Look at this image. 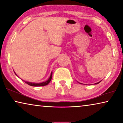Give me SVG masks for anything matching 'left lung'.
<instances>
[{
    "instance_id": "obj_1",
    "label": "left lung",
    "mask_w": 123,
    "mask_h": 123,
    "mask_svg": "<svg viewBox=\"0 0 123 123\" xmlns=\"http://www.w3.org/2000/svg\"><path fill=\"white\" fill-rule=\"evenodd\" d=\"M100 82H97V83H95V84H98V83H100ZM79 83H80V82H79ZM80 84H81V83H80Z\"/></svg>"
}]
</instances>
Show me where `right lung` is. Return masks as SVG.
Listing matches in <instances>:
<instances>
[{
    "label": "right lung",
    "mask_w": 123,
    "mask_h": 123,
    "mask_svg": "<svg viewBox=\"0 0 123 123\" xmlns=\"http://www.w3.org/2000/svg\"><path fill=\"white\" fill-rule=\"evenodd\" d=\"M14 73H15V75L17 76V75L16 74H15V72H14ZM52 72H51V75H50L49 79H48L47 81H44V82H42L35 83V82H28V81H24V80H22L25 81V82L26 83V84H27L28 85H30V86H46V85H48V84H49V83L50 82V81H51V79H52Z\"/></svg>",
    "instance_id": "1"
}]
</instances>
